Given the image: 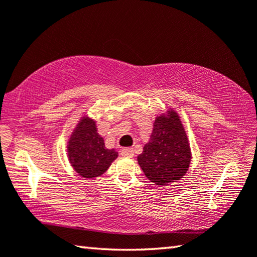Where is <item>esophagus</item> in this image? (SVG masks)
Wrapping results in <instances>:
<instances>
[{
    "label": "esophagus",
    "mask_w": 257,
    "mask_h": 257,
    "mask_svg": "<svg viewBox=\"0 0 257 257\" xmlns=\"http://www.w3.org/2000/svg\"><path fill=\"white\" fill-rule=\"evenodd\" d=\"M121 155L125 156V158H133L134 156V150L130 147H125V149L121 150Z\"/></svg>",
    "instance_id": "esophagus-1"
}]
</instances>
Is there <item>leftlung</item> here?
Returning <instances> with one entry per match:
<instances>
[{"mask_svg": "<svg viewBox=\"0 0 257 257\" xmlns=\"http://www.w3.org/2000/svg\"><path fill=\"white\" fill-rule=\"evenodd\" d=\"M137 161L147 179L154 185H169L186 175L191 150L185 125L175 108H168L155 116L150 141Z\"/></svg>", "mask_w": 257, "mask_h": 257, "instance_id": "1", "label": "left lung"}]
</instances>
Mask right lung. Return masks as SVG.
<instances>
[{"label":"right lung","instance_id":"right-lung-1","mask_svg":"<svg viewBox=\"0 0 257 257\" xmlns=\"http://www.w3.org/2000/svg\"><path fill=\"white\" fill-rule=\"evenodd\" d=\"M118 155V151L105 147L96 120L82 114L67 142V156L73 170L86 179L101 177Z\"/></svg>","mask_w":257,"mask_h":257}]
</instances>
